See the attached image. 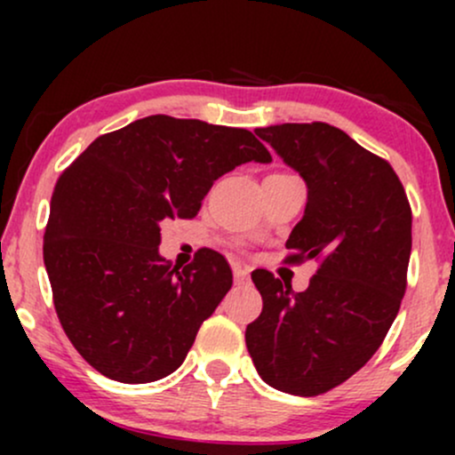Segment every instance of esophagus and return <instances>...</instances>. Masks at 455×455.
<instances>
[{"instance_id": "esophagus-1", "label": "esophagus", "mask_w": 455, "mask_h": 455, "mask_svg": "<svg viewBox=\"0 0 455 455\" xmlns=\"http://www.w3.org/2000/svg\"><path fill=\"white\" fill-rule=\"evenodd\" d=\"M233 278H235V282H237V284H248V282H250L248 269L242 267V265H235V267H233Z\"/></svg>"}]
</instances>
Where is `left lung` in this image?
Instances as JSON below:
<instances>
[{
  "instance_id": "1",
  "label": "left lung",
  "mask_w": 455,
  "mask_h": 455,
  "mask_svg": "<svg viewBox=\"0 0 455 455\" xmlns=\"http://www.w3.org/2000/svg\"><path fill=\"white\" fill-rule=\"evenodd\" d=\"M254 132L306 181L304 218L286 248L291 260L318 259L321 267L301 293L254 271L263 312L245 327V347L274 389L325 394L368 363L398 315L411 259L409 198L389 162L329 124Z\"/></svg>"
}]
</instances>
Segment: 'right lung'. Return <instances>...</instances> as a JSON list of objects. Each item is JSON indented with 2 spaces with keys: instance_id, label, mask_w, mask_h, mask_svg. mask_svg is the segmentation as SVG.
I'll return each instance as SVG.
<instances>
[{
  "instance_id": "right-lung-1",
  "label": "right lung",
  "mask_w": 455,
  "mask_h": 455,
  "mask_svg": "<svg viewBox=\"0 0 455 455\" xmlns=\"http://www.w3.org/2000/svg\"><path fill=\"white\" fill-rule=\"evenodd\" d=\"M245 162H271L248 130L149 115L98 137L57 180L44 267L66 336L104 377L151 383L184 363L233 274L207 248L171 269L160 224L195 218L213 181Z\"/></svg>"
}]
</instances>
